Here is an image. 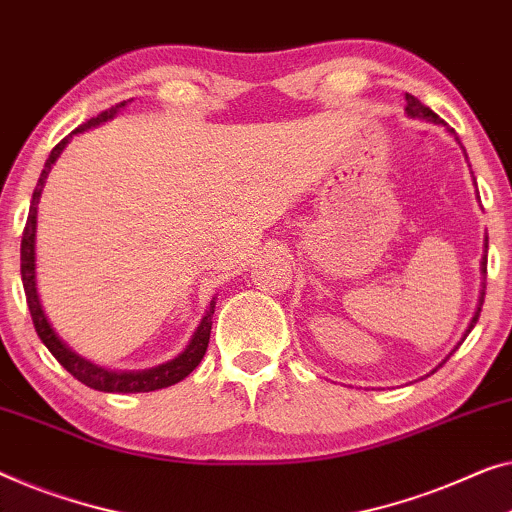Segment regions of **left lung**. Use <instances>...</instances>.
Returning a JSON list of instances; mask_svg holds the SVG:
<instances>
[{
  "label": "left lung",
  "mask_w": 512,
  "mask_h": 512,
  "mask_svg": "<svg viewBox=\"0 0 512 512\" xmlns=\"http://www.w3.org/2000/svg\"><path fill=\"white\" fill-rule=\"evenodd\" d=\"M406 117H411V120H420V122H429V124H439V127H443V129H446L448 133H450V136H453L455 138V143L459 145V147H462V152H464V157H466V150H464V145H462V140H459L457 138V133H455V129H450L448 127V124L446 122H443L441 120V117L439 115H436L434 113V110H429V108H425V106H422V103L416 99V96H411V94H406ZM466 161H469V157H466ZM476 194H478V187H476ZM478 198V203H480V196H476ZM480 274H483V288H480V295H478V305H476V311H473V318H471V323L469 325H466V330H464V335H462V339H459V344H462L464 342V339H466V335H469V332L473 330V325H476V321H478V316H480V309H483V302H485V277H487V238H485V249H483V258H480ZM457 344V346H459ZM457 346L453 348V351H450L448 355H446V360L450 358V355H453L455 351H457ZM446 360H443V362H446ZM443 362H441V365H443ZM439 365V367H441ZM439 367H434L432 369V374L436 372V369H439Z\"/></svg>",
  "instance_id": "obj_1"
}]
</instances>
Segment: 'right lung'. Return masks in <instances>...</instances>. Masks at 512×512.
<instances>
[{
  "instance_id": "obj_1",
  "label": "right lung",
  "mask_w": 512,
  "mask_h": 512,
  "mask_svg": "<svg viewBox=\"0 0 512 512\" xmlns=\"http://www.w3.org/2000/svg\"><path fill=\"white\" fill-rule=\"evenodd\" d=\"M124 106H127V101L117 103V106L106 110V113L92 117L90 122H85L83 127L71 131L62 143H57L53 147V152H50V157L46 159V166L41 170L39 182H36V189L32 194V205H29L25 233H22V242H20V274H22V286H25L27 307H29V314H32L34 328L39 332L41 342L46 344L48 351L55 355L59 365H62L71 376H76L80 383H85L87 388H94L101 392H122V395H127V392H152V390L168 388V385L180 383L182 379H187V376L194 372L207 351V342H210L212 314H214V305H217V298L210 300V305L205 309V316L201 318V323H198V328L194 330L189 344L184 346V351L180 355H175L173 360L164 362V365H157L150 369H136V372L108 369L103 365H96L92 360H87L85 355H80L78 351H73V348L57 335V330L53 328V323H50L46 309L41 305L39 286H36V212H39L41 191L46 187L50 168L55 166L59 154L64 152V147L69 145V140L76 136V133H83L92 127H99L103 122L113 120Z\"/></svg>"
}]
</instances>
